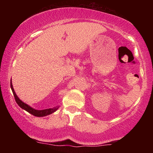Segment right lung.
Listing matches in <instances>:
<instances>
[{
	"mask_svg": "<svg viewBox=\"0 0 153 153\" xmlns=\"http://www.w3.org/2000/svg\"><path fill=\"white\" fill-rule=\"evenodd\" d=\"M10 88H11L12 92H13V96H14L15 100H16V101L17 104H18L19 106L21 107V108H23V109L26 111H28L29 113H30L31 114L35 116V117H45V116H47L49 114H51L54 113V112L55 111H57V108H47V109H44V110H36V109H34V108H31V106H29V105L26 104L25 103H24L23 101H22L20 99H19L18 96H17L14 90H13V85H12L11 82H10Z\"/></svg>",
	"mask_w": 153,
	"mask_h": 153,
	"instance_id": "right-lung-1",
	"label": "right lung"
}]
</instances>
